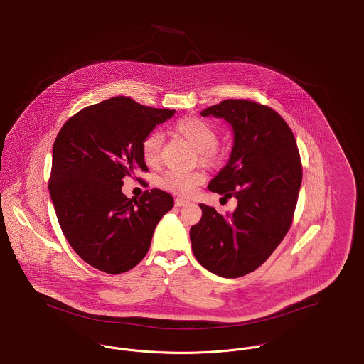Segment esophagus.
I'll return each instance as SVG.
<instances>
[{
	"instance_id": "34e87169",
	"label": "esophagus",
	"mask_w": 364,
	"mask_h": 364,
	"mask_svg": "<svg viewBox=\"0 0 364 364\" xmlns=\"http://www.w3.org/2000/svg\"><path fill=\"white\" fill-rule=\"evenodd\" d=\"M176 207H183V205H187L189 204L188 200H186V199H180V198H177L175 200Z\"/></svg>"
}]
</instances>
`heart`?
<instances>
[{
    "label": "heart",
    "instance_id": "b5f03b06",
    "mask_svg": "<svg viewBox=\"0 0 364 364\" xmlns=\"http://www.w3.org/2000/svg\"><path fill=\"white\" fill-rule=\"evenodd\" d=\"M176 131L188 141L199 153L204 162H214L218 157L217 134L214 129L202 119L187 117L176 124ZM162 135L160 132H150L142 142V156L146 164L156 165L160 160ZM204 181V175L195 171L171 169L162 177L164 188L180 196H189Z\"/></svg>",
    "mask_w": 364,
    "mask_h": 364
}]
</instances>
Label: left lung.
Wrapping results in <instances>:
<instances>
[{"instance_id":"1","label":"left lung","mask_w":364,"mask_h":364,"mask_svg":"<svg viewBox=\"0 0 364 364\" xmlns=\"http://www.w3.org/2000/svg\"><path fill=\"white\" fill-rule=\"evenodd\" d=\"M202 117L225 119L234 134L226 165L208 189L237 199L233 213L220 215L199 204L202 219L191 228L199 264L218 277H240L257 269L290 229L302 183L294 134L274 109L249 100H223Z\"/></svg>"}]
</instances>
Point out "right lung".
Returning <instances> with one entry per match:
<instances>
[{"mask_svg":"<svg viewBox=\"0 0 364 364\" xmlns=\"http://www.w3.org/2000/svg\"><path fill=\"white\" fill-rule=\"evenodd\" d=\"M175 112L117 96L81 109L59 131L50 196L68 242L96 269L115 275L134 268L172 210L173 198L165 191H146L138 202L122 186L123 177L147 171L142 142Z\"/></svg>","mask_w":364,"mask_h":364,"instance_id":"right-lung-1","label":"right lung"}]
</instances>
